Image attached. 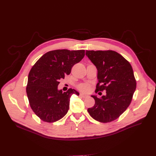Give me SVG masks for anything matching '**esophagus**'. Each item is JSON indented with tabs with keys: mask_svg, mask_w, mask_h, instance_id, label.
Returning <instances> with one entry per match:
<instances>
[{
	"mask_svg": "<svg viewBox=\"0 0 156 156\" xmlns=\"http://www.w3.org/2000/svg\"><path fill=\"white\" fill-rule=\"evenodd\" d=\"M80 97H83V98H85V97H88V95H86V94H80Z\"/></svg>",
	"mask_w": 156,
	"mask_h": 156,
	"instance_id": "obj_1",
	"label": "esophagus"
}]
</instances>
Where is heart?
Wrapping results in <instances>:
<instances>
[{
    "mask_svg": "<svg viewBox=\"0 0 156 156\" xmlns=\"http://www.w3.org/2000/svg\"><path fill=\"white\" fill-rule=\"evenodd\" d=\"M77 87L81 92H88L90 90V89L91 85H90L88 83H81V84L78 85L77 86Z\"/></svg>",
    "mask_w": 156,
    "mask_h": 156,
    "instance_id": "b5f03b06",
    "label": "heart"
}]
</instances>
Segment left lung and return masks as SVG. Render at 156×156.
Listing matches in <instances>:
<instances>
[{
  "label": "left lung",
  "instance_id": "left-lung-1",
  "mask_svg": "<svg viewBox=\"0 0 156 156\" xmlns=\"http://www.w3.org/2000/svg\"><path fill=\"white\" fill-rule=\"evenodd\" d=\"M98 70L95 93L106 91L101 98L92 96L95 105L88 109L94 119L109 122L118 119L132 102L136 82L130 63L116 51H86Z\"/></svg>",
  "mask_w": 156,
  "mask_h": 156
}]
</instances>
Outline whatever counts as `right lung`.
I'll return each instance as SVG.
<instances>
[{"label":"right lung","instance_id":"obj_1","mask_svg":"<svg viewBox=\"0 0 156 156\" xmlns=\"http://www.w3.org/2000/svg\"><path fill=\"white\" fill-rule=\"evenodd\" d=\"M84 56L85 50L58 49L45 53L33 66L26 90L30 107L41 120L53 122L67 114L71 96L79 93L72 88L58 90L59 81Z\"/></svg>","mask_w":156,"mask_h":156}]
</instances>
